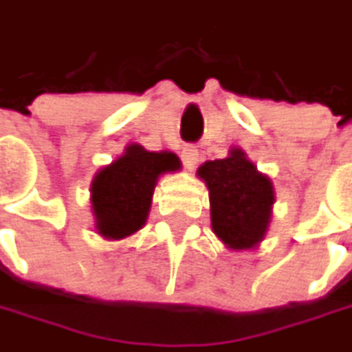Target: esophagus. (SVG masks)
Wrapping results in <instances>:
<instances>
[{
    "label": "esophagus",
    "instance_id": "34e87169",
    "mask_svg": "<svg viewBox=\"0 0 352 352\" xmlns=\"http://www.w3.org/2000/svg\"><path fill=\"white\" fill-rule=\"evenodd\" d=\"M197 156H199V153H197L196 146H194V144H186V146H184V148H182L184 166H186V168H188V170L196 168Z\"/></svg>",
    "mask_w": 352,
    "mask_h": 352
}]
</instances>
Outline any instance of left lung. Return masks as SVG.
I'll list each match as a JSON object with an SVG mask.
<instances>
[{
    "label": "left lung",
    "instance_id": "left-lung-1",
    "mask_svg": "<svg viewBox=\"0 0 352 352\" xmlns=\"http://www.w3.org/2000/svg\"><path fill=\"white\" fill-rule=\"evenodd\" d=\"M197 176L210 190L211 227L227 249H254L266 235L274 188L241 148H231L227 158L208 160Z\"/></svg>",
    "mask_w": 352,
    "mask_h": 352
}]
</instances>
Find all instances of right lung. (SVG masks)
<instances>
[{
	"label": "right lung",
	"instance_id": "right-lung-1",
	"mask_svg": "<svg viewBox=\"0 0 352 352\" xmlns=\"http://www.w3.org/2000/svg\"><path fill=\"white\" fill-rule=\"evenodd\" d=\"M176 170H180V158L174 153H151L141 144H129L91 182L98 233L116 241L137 233L146 223L158 176Z\"/></svg>",
	"mask_w": 352,
	"mask_h": 352
}]
</instances>
